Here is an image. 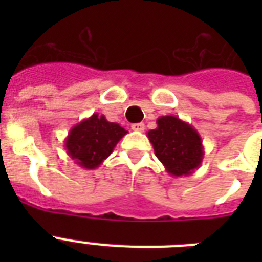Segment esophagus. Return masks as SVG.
Segmentation results:
<instances>
[{
    "instance_id": "34e87169",
    "label": "esophagus",
    "mask_w": 262,
    "mask_h": 262,
    "mask_svg": "<svg viewBox=\"0 0 262 262\" xmlns=\"http://www.w3.org/2000/svg\"><path fill=\"white\" fill-rule=\"evenodd\" d=\"M144 127H145L144 126V123H133V125H132V129L135 132H143Z\"/></svg>"
}]
</instances>
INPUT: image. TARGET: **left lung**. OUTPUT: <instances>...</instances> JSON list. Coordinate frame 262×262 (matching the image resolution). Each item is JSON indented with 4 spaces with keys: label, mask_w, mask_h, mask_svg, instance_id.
Returning <instances> with one entry per match:
<instances>
[{
    "label": "left lung",
    "mask_w": 262,
    "mask_h": 262,
    "mask_svg": "<svg viewBox=\"0 0 262 262\" xmlns=\"http://www.w3.org/2000/svg\"><path fill=\"white\" fill-rule=\"evenodd\" d=\"M158 127L147 133L156 158L172 177L190 175L204 158L201 136L190 123L174 115L159 117Z\"/></svg>",
    "instance_id": "left-lung-1"
}]
</instances>
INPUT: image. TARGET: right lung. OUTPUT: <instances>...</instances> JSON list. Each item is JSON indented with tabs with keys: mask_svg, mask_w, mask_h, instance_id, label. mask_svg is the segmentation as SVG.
Returning a JSON list of instances; mask_svg holds the SVG:
<instances>
[{
	"mask_svg": "<svg viewBox=\"0 0 262 262\" xmlns=\"http://www.w3.org/2000/svg\"><path fill=\"white\" fill-rule=\"evenodd\" d=\"M127 132L118 123L108 122L104 115L95 113L72 127L65 139V149L80 167L94 170L114 151Z\"/></svg>",
	"mask_w": 262,
	"mask_h": 262,
	"instance_id": "add662e5",
	"label": "right lung"
}]
</instances>
